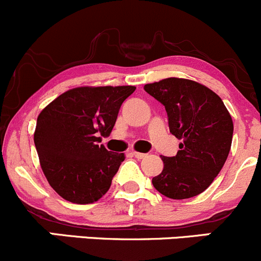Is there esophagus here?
Returning a JSON list of instances; mask_svg holds the SVG:
<instances>
[{
    "label": "esophagus",
    "instance_id": "obj_1",
    "mask_svg": "<svg viewBox=\"0 0 261 261\" xmlns=\"http://www.w3.org/2000/svg\"><path fill=\"white\" fill-rule=\"evenodd\" d=\"M133 155L135 158H138V159H144V158L146 156V154H144V152H139V151H133Z\"/></svg>",
    "mask_w": 261,
    "mask_h": 261
}]
</instances>
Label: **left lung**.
<instances>
[{"mask_svg":"<svg viewBox=\"0 0 261 261\" xmlns=\"http://www.w3.org/2000/svg\"><path fill=\"white\" fill-rule=\"evenodd\" d=\"M164 105L169 130L181 140L175 156H162L164 168L152 178L163 196L186 199L206 191L231 149L233 123L222 99L208 87L186 78H165L144 86Z\"/></svg>","mask_w":261,"mask_h":261,"instance_id":"obj_1","label":"left lung"}]
</instances>
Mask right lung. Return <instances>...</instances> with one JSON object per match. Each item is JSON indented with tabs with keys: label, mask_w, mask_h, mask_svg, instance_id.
<instances>
[{
	"label": "right lung",
	"mask_w": 261,
	"mask_h": 261,
	"mask_svg": "<svg viewBox=\"0 0 261 261\" xmlns=\"http://www.w3.org/2000/svg\"><path fill=\"white\" fill-rule=\"evenodd\" d=\"M134 86L77 87L50 102L38 116L34 143L50 187L65 201L97 202L107 193L125 160L99 145L114 128Z\"/></svg>",
	"instance_id": "obj_1"
}]
</instances>
